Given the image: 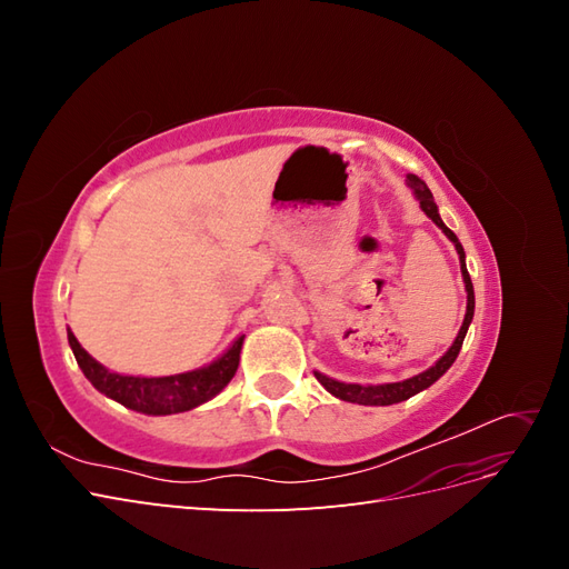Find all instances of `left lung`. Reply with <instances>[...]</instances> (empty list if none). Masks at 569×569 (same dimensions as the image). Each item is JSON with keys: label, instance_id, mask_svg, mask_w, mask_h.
<instances>
[{"label": "left lung", "instance_id": "1", "mask_svg": "<svg viewBox=\"0 0 569 569\" xmlns=\"http://www.w3.org/2000/svg\"><path fill=\"white\" fill-rule=\"evenodd\" d=\"M408 187L412 189V194L418 197L420 209L427 213V218H432V220L437 222V228H439L446 237L451 239L456 251H458V256H460V272H462L465 291H468V311H465V320H462V325H460V332H458L456 341L451 343V349L446 351L432 368L420 372V375H416V377H410V380L391 382V385H377V387H372V385L363 387V385L337 382V380H332V377H327V375H322V372H316V380H318L327 391H330L332 396H337V399H341V401L363 403V406H391V403H401V401L410 399V396L420 393V391L427 389V387H432V385L439 380V377L453 366V360H456L458 353H460L462 339H465V335H468V327H470L472 316H475V289H472V280H470L468 266H465L462 244L458 242V237H456L449 228L443 226V220H441L439 209H437V203H435V197H432V192H429V187H427L418 176H408Z\"/></svg>", "mask_w": 569, "mask_h": 569}]
</instances>
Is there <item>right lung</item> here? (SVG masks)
<instances>
[{
  "instance_id": "right-lung-1",
  "label": "right lung",
  "mask_w": 569,
  "mask_h": 569,
  "mask_svg": "<svg viewBox=\"0 0 569 569\" xmlns=\"http://www.w3.org/2000/svg\"><path fill=\"white\" fill-rule=\"evenodd\" d=\"M68 343H71L80 370L97 391L107 393L109 399L130 410L144 412V416H170V412H184L211 401L216 393L228 387L237 372L244 337H237L232 347L211 366L168 377H132L111 372L80 347L71 330H68Z\"/></svg>"
}]
</instances>
